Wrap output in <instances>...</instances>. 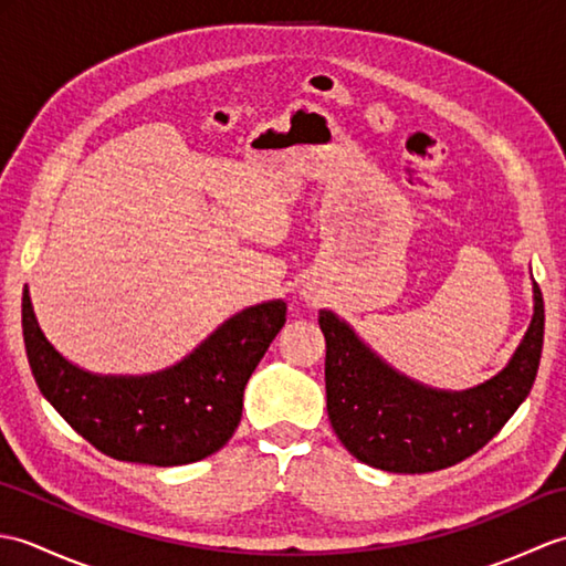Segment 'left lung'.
<instances>
[{
  "label": "left lung",
  "instance_id": "left-lung-1",
  "mask_svg": "<svg viewBox=\"0 0 566 566\" xmlns=\"http://www.w3.org/2000/svg\"><path fill=\"white\" fill-rule=\"evenodd\" d=\"M326 406L335 436L359 462L394 474H426L482 450L531 394L545 338V304L533 282V318L499 375L450 391L394 369L350 323L323 308Z\"/></svg>",
  "mask_w": 566,
  "mask_h": 566
}]
</instances>
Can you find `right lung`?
I'll return each instance as SVG.
<instances>
[{
  "mask_svg": "<svg viewBox=\"0 0 566 566\" xmlns=\"http://www.w3.org/2000/svg\"><path fill=\"white\" fill-rule=\"evenodd\" d=\"M286 321L282 298L238 311L179 363L150 375H97L45 338L23 286L27 357L45 401L99 452L177 467L219 452L243 416V391Z\"/></svg>",
  "mask_w": 566,
  "mask_h": 566,
  "instance_id": "obj_1",
  "label": "right lung"
}]
</instances>
